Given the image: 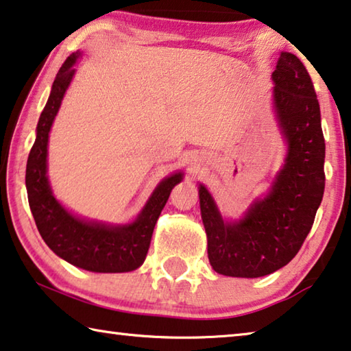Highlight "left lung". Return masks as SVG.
Listing matches in <instances>:
<instances>
[{
    "label": "left lung",
    "mask_w": 351,
    "mask_h": 351,
    "mask_svg": "<svg viewBox=\"0 0 351 351\" xmlns=\"http://www.w3.org/2000/svg\"><path fill=\"white\" fill-rule=\"evenodd\" d=\"M274 103L289 153L271 191L237 223H225L213 197L199 186L208 258L220 275L259 278L295 258L314 225L325 191V138L311 76L295 54L281 53Z\"/></svg>",
    "instance_id": "1"
}]
</instances>
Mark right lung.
I'll return each mask as SVG.
<instances>
[{
	"mask_svg": "<svg viewBox=\"0 0 351 351\" xmlns=\"http://www.w3.org/2000/svg\"><path fill=\"white\" fill-rule=\"evenodd\" d=\"M77 54L66 58L56 75L51 93L37 123V137L26 164L27 202L37 230L53 252L80 269L99 274H121L141 267L148 253L153 230L171 189L181 181V173L165 178L137 217L125 226H106L80 220L53 197L47 178L48 132L62 103L64 93L75 75Z\"/></svg>",
	"mask_w": 351,
	"mask_h": 351,
	"instance_id": "obj_1",
	"label": "right lung"
}]
</instances>
